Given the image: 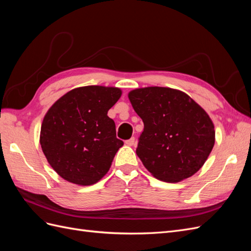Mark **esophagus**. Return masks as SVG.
Here are the masks:
<instances>
[{
    "label": "esophagus",
    "instance_id": "obj_1",
    "mask_svg": "<svg viewBox=\"0 0 251 251\" xmlns=\"http://www.w3.org/2000/svg\"><path fill=\"white\" fill-rule=\"evenodd\" d=\"M134 142H135V138L134 137L126 140V146H128V147H132L133 144H134Z\"/></svg>",
    "mask_w": 251,
    "mask_h": 251
}]
</instances>
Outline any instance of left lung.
<instances>
[{"mask_svg":"<svg viewBox=\"0 0 251 251\" xmlns=\"http://www.w3.org/2000/svg\"><path fill=\"white\" fill-rule=\"evenodd\" d=\"M143 121L136 154L159 180L179 182L193 176L206 161L215 144V126L187 94L162 87L128 93Z\"/></svg>","mask_w":251,"mask_h":251,"instance_id":"obj_1","label":"left lung"}]
</instances>
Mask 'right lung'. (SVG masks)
I'll return each mask as SVG.
<instances>
[{
	"instance_id": "right-lung-1",
	"label": "right lung",
	"mask_w": 251,
	"mask_h": 251,
	"mask_svg": "<svg viewBox=\"0 0 251 251\" xmlns=\"http://www.w3.org/2000/svg\"><path fill=\"white\" fill-rule=\"evenodd\" d=\"M121 96L118 88L88 86L71 90L44 117L40 142L60 177L92 185L110 170L123 140L108 111Z\"/></svg>"
}]
</instances>
